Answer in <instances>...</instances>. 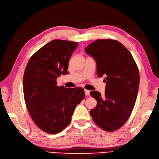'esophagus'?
<instances>
[{
  "label": "esophagus",
  "mask_w": 159,
  "mask_h": 159,
  "mask_svg": "<svg viewBox=\"0 0 159 159\" xmlns=\"http://www.w3.org/2000/svg\"><path fill=\"white\" fill-rule=\"evenodd\" d=\"M84 93H85V95H86V96H89L90 95V91H88V90H84Z\"/></svg>",
  "instance_id": "esophagus-1"
}]
</instances>
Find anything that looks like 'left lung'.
Here are the masks:
<instances>
[{"label":"left lung","instance_id":"1","mask_svg":"<svg viewBox=\"0 0 159 159\" xmlns=\"http://www.w3.org/2000/svg\"><path fill=\"white\" fill-rule=\"evenodd\" d=\"M96 61L99 77L106 76L104 96L98 91L91 94L97 105L90 113L95 123L107 131L123 125L130 116L139 88V72L130 52L118 41L98 39L85 48Z\"/></svg>","mask_w":159,"mask_h":159}]
</instances>
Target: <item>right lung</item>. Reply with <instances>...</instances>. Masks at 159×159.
Returning <instances> with one entry per match:
<instances>
[{"mask_svg": "<svg viewBox=\"0 0 159 159\" xmlns=\"http://www.w3.org/2000/svg\"><path fill=\"white\" fill-rule=\"evenodd\" d=\"M77 46L73 41L52 40L27 64L23 81L25 104L33 121L45 132L57 134L67 127L84 98L82 88L57 86V77L68 74V61Z\"/></svg>", "mask_w": 159, "mask_h": 159, "instance_id": "1", "label": "right lung"}]
</instances>
